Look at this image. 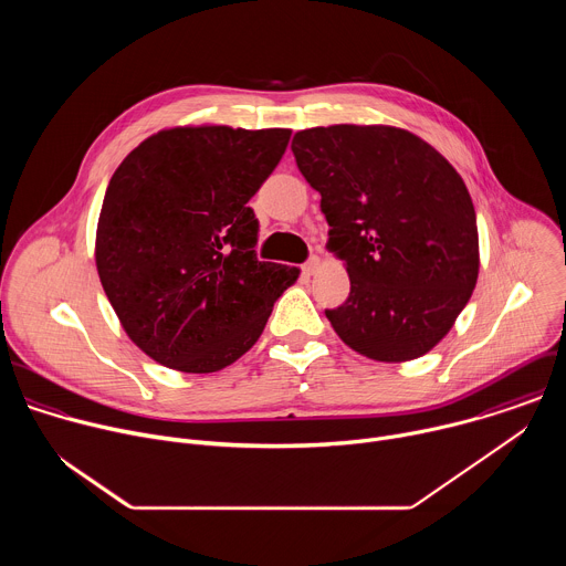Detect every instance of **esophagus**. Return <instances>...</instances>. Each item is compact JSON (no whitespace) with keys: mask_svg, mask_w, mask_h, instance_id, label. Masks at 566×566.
Returning a JSON list of instances; mask_svg holds the SVG:
<instances>
[{"mask_svg":"<svg viewBox=\"0 0 566 566\" xmlns=\"http://www.w3.org/2000/svg\"><path fill=\"white\" fill-rule=\"evenodd\" d=\"M317 264H319V260H317V258H311L306 264H302V273H304V275H313V273L317 271Z\"/></svg>","mask_w":566,"mask_h":566,"instance_id":"obj_1","label":"esophagus"}]
</instances>
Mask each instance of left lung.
Listing matches in <instances>:
<instances>
[{"label": "left lung", "instance_id": "left-lung-1", "mask_svg": "<svg viewBox=\"0 0 566 566\" xmlns=\"http://www.w3.org/2000/svg\"><path fill=\"white\" fill-rule=\"evenodd\" d=\"M291 149L352 282L349 297L325 308L334 332L380 363L428 354L476 284V217L463 179L432 145L387 125L311 127Z\"/></svg>", "mask_w": 566, "mask_h": 566}]
</instances>
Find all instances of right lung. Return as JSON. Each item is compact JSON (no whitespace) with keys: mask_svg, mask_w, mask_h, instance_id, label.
<instances>
[{"mask_svg":"<svg viewBox=\"0 0 566 566\" xmlns=\"http://www.w3.org/2000/svg\"><path fill=\"white\" fill-rule=\"evenodd\" d=\"M291 129L175 127L114 172L96 266L127 336L156 363L219 371L262 336L300 271L258 260L247 203L277 168Z\"/></svg>","mask_w":566,"mask_h":566,"instance_id":"obj_1","label":"right lung"}]
</instances>
